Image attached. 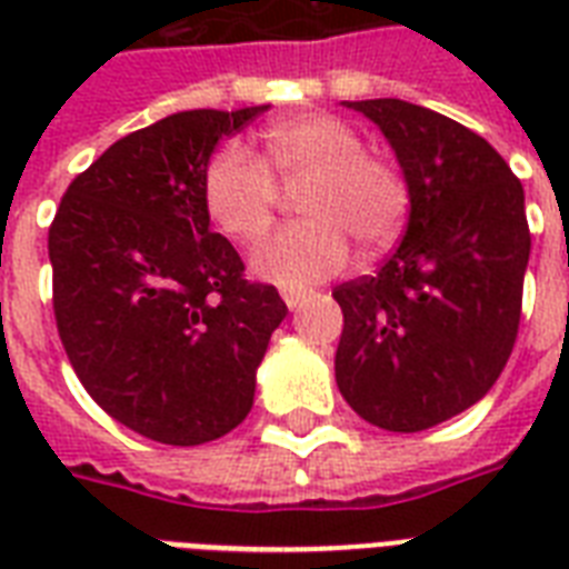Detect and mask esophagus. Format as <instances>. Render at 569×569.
Wrapping results in <instances>:
<instances>
[{
  "mask_svg": "<svg viewBox=\"0 0 569 569\" xmlns=\"http://www.w3.org/2000/svg\"><path fill=\"white\" fill-rule=\"evenodd\" d=\"M280 295H283L286 307H289V310H292V312L301 310L303 301H307V295L298 292V289H280Z\"/></svg>",
  "mask_w": 569,
  "mask_h": 569,
  "instance_id": "1",
  "label": "esophagus"
}]
</instances>
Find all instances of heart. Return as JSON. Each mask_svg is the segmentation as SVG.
<instances>
[{"mask_svg":"<svg viewBox=\"0 0 569 569\" xmlns=\"http://www.w3.org/2000/svg\"><path fill=\"white\" fill-rule=\"evenodd\" d=\"M266 156L280 180H307L298 194L303 221L286 223L250 257V271L286 289H307L342 271L351 241L366 253L389 248L410 212L405 173L366 153L346 120L307 111L266 129ZM250 147L227 141L209 156L200 194L209 221L236 241H253L271 221L277 182Z\"/></svg>","mask_w":569,"mask_h":569,"instance_id":"b5f03b06","label":"heart"}]
</instances>
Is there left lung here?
<instances>
[{
    "instance_id": "left-lung-1",
    "label": "left lung",
    "mask_w": 569,
    "mask_h": 569,
    "mask_svg": "<svg viewBox=\"0 0 569 569\" xmlns=\"http://www.w3.org/2000/svg\"><path fill=\"white\" fill-rule=\"evenodd\" d=\"M342 106L389 141L410 214L378 274L333 289L346 316L337 387L383 431H428L481 401L511 357L531 250L526 194L458 120L405 100Z\"/></svg>"
}]
</instances>
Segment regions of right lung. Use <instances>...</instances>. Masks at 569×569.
<instances>
[{"label":"right lung","mask_w":569,"mask_h":569,"mask_svg":"<svg viewBox=\"0 0 569 569\" xmlns=\"http://www.w3.org/2000/svg\"><path fill=\"white\" fill-rule=\"evenodd\" d=\"M268 106L177 111L79 173L49 227L58 337L82 387L129 431L200 446L250 413L274 286L241 280L200 182L218 141Z\"/></svg>","instance_id":"right-lung-1"}]
</instances>
